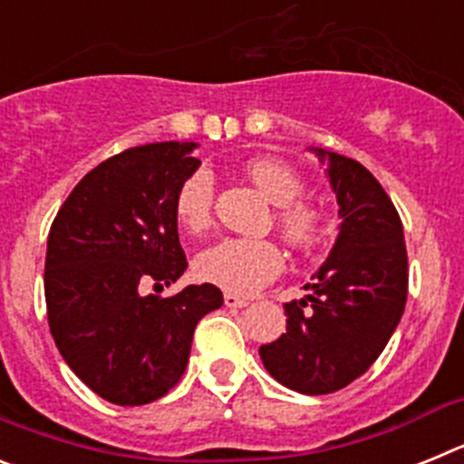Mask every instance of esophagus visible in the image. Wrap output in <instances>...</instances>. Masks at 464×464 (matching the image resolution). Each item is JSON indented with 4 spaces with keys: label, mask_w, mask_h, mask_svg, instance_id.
<instances>
[{
    "label": "esophagus",
    "mask_w": 464,
    "mask_h": 464,
    "mask_svg": "<svg viewBox=\"0 0 464 464\" xmlns=\"http://www.w3.org/2000/svg\"><path fill=\"white\" fill-rule=\"evenodd\" d=\"M223 302H225V306H229V309H241V306L248 304V299L239 297V295H232V293H225Z\"/></svg>",
    "instance_id": "1"
}]
</instances>
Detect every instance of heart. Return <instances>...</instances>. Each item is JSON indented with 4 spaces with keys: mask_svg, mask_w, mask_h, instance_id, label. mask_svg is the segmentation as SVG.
Masks as SVG:
<instances>
[{
    "mask_svg": "<svg viewBox=\"0 0 464 464\" xmlns=\"http://www.w3.org/2000/svg\"><path fill=\"white\" fill-rule=\"evenodd\" d=\"M246 174L269 202L276 204L274 227L293 248L306 251L321 241V213L314 204L299 199L304 195V181L293 165L278 158H253L246 165ZM213 208L216 179L208 167L199 165L176 186V220L188 232H202L211 225ZM195 272L202 281L227 293L251 295L283 272V253L269 239L225 237L197 256Z\"/></svg>",
    "mask_w": 464,
    "mask_h": 464,
    "instance_id": "1",
    "label": "heart"
}]
</instances>
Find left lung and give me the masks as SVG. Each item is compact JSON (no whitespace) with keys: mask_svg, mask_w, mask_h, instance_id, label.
Returning <instances> with one entry per match:
<instances>
[{"mask_svg":"<svg viewBox=\"0 0 464 464\" xmlns=\"http://www.w3.org/2000/svg\"><path fill=\"white\" fill-rule=\"evenodd\" d=\"M330 160L342 232L304 299L285 304V334L260 346L269 374L290 391L327 395L370 370L395 332L409 293L400 213L358 160Z\"/></svg>","mask_w":464,"mask_h":464,"instance_id":"1","label":"left lung"}]
</instances>
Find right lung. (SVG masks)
<instances>
[{
  "instance_id": "right-lung-1",
  "label": "right lung",
  "mask_w": 464,
  "mask_h": 464,
  "mask_svg": "<svg viewBox=\"0 0 464 464\" xmlns=\"http://www.w3.org/2000/svg\"><path fill=\"white\" fill-rule=\"evenodd\" d=\"M195 143L134 146L83 176L48 232L46 314L64 362L111 404L139 407L181 381L197 323L220 309L213 283L160 299L139 283H174L188 267L176 186L199 167Z\"/></svg>"
}]
</instances>
